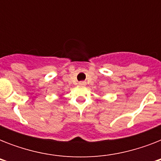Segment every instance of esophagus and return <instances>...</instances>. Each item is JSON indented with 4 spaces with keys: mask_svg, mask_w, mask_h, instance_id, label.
I'll return each mask as SVG.
<instances>
[{
    "mask_svg": "<svg viewBox=\"0 0 161 161\" xmlns=\"http://www.w3.org/2000/svg\"><path fill=\"white\" fill-rule=\"evenodd\" d=\"M78 84H79L80 86H84V85H86V83L85 82H83V81H82V82H79V83H78Z\"/></svg>",
    "mask_w": 161,
    "mask_h": 161,
    "instance_id": "esophagus-1",
    "label": "esophagus"
}]
</instances>
